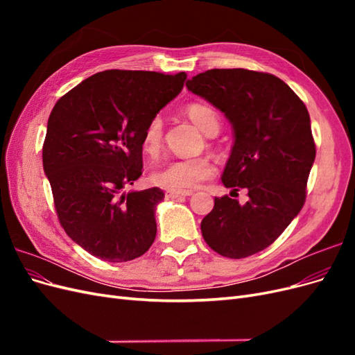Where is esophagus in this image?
<instances>
[{"label":"esophagus","instance_id":"obj_1","mask_svg":"<svg viewBox=\"0 0 355 355\" xmlns=\"http://www.w3.org/2000/svg\"><path fill=\"white\" fill-rule=\"evenodd\" d=\"M192 194V191H173V189H167L166 191V197L168 198H178V197H188Z\"/></svg>","mask_w":355,"mask_h":355}]
</instances>
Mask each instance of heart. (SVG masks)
Listing matches in <instances>:
<instances>
[{"label": "heart", "mask_w": 355, "mask_h": 355, "mask_svg": "<svg viewBox=\"0 0 355 355\" xmlns=\"http://www.w3.org/2000/svg\"><path fill=\"white\" fill-rule=\"evenodd\" d=\"M185 114L200 130L207 136H216L220 130V118L216 110L210 105L194 102L187 105ZM164 121L159 115H154L148 120L142 132V148L149 155H157L163 145ZM214 171L211 161L204 157H185L171 159L163 167L153 171L151 179L154 184L173 189L185 191L196 188L202 180L209 179Z\"/></svg>", "instance_id": "b5f03b06"}]
</instances>
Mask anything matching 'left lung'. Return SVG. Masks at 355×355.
I'll list each match as a JSON object with an SVG mask.
<instances>
[{"label":"left lung","instance_id":"left-lung-1","mask_svg":"<svg viewBox=\"0 0 355 355\" xmlns=\"http://www.w3.org/2000/svg\"><path fill=\"white\" fill-rule=\"evenodd\" d=\"M187 87L232 124L235 141L222 182L232 192L245 188L249 196L245 204L228 196L214 198L201 222L202 237L231 259L262 252L305 204L315 158L306 106L275 75L243 68L201 72Z\"/></svg>","mask_w":355,"mask_h":355}]
</instances>
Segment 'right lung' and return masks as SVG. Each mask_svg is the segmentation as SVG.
Segmentation results:
<instances>
[{
  "label": "right lung",
  "instance_id": "add662e5",
  "mask_svg": "<svg viewBox=\"0 0 355 355\" xmlns=\"http://www.w3.org/2000/svg\"><path fill=\"white\" fill-rule=\"evenodd\" d=\"M185 80V72H98L63 94L49 116L42 166L59 222L102 261H133L155 240V207L164 192L124 188L142 175L145 124Z\"/></svg>",
  "mask_w": 355,
  "mask_h": 355
}]
</instances>
